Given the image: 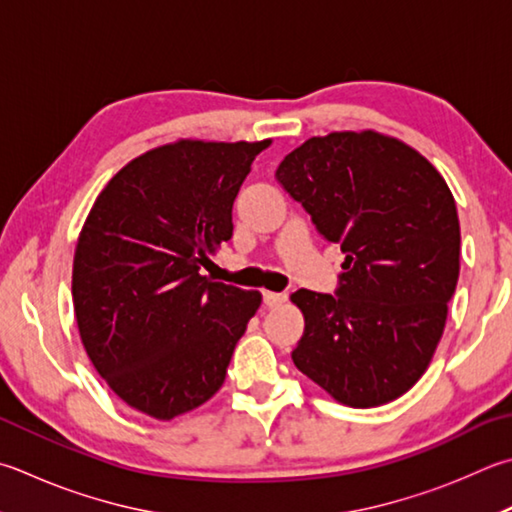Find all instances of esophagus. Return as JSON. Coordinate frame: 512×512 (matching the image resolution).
Returning <instances> with one entry per match:
<instances>
[{
    "label": "esophagus",
    "instance_id": "esophagus-1",
    "mask_svg": "<svg viewBox=\"0 0 512 512\" xmlns=\"http://www.w3.org/2000/svg\"><path fill=\"white\" fill-rule=\"evenodd\" d=\"M264 297V304L268 306V309H275V306H282L286 302V295L284 293H273V291H264L262 293Z\"/></svg>",
    "mask_w": 512,
    "mask_h": 512
}]
</instances>
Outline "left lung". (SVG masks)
I'll list each match as a JSON object with an SVG mask.
<instances>
[{"mask_svg": "<svg viewBox=\"0 0 512 512\" xmlns=\"http://www.w3.org/2000/svg\"><path fill=\"white\" fill-rule=\"evenodd\" d=\"M275 179L338 244L336 295L300 288L295 367L349 407L403 396L430 365L459 280L457 203L425 156L376 132L313 136Z\"/></svg>", "mask_w": 512, "mask_h": 512, "instance_id": "obj_1", "label": "left lung"}]
</instances>
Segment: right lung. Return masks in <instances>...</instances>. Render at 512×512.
Segmentation results:
<instances>
[{
    "mask_svg": "<svg viewBox=\"0 0 512 512\" xmlns=\"http://www.w3.org/2000/svg\"><path fill=\"white\" fill-rule=\"evenodd\" d=\"M271 141H176L127 163L91 208L73 257L82 345L118 398L159 421L210 401L262 304L201 275L232 237V203Z\"/></svg>",
    "mask_w": 512,
    "mask_h": 512,
    "instance_id": "1",
    "label": "right lung"
}]
</instances>
